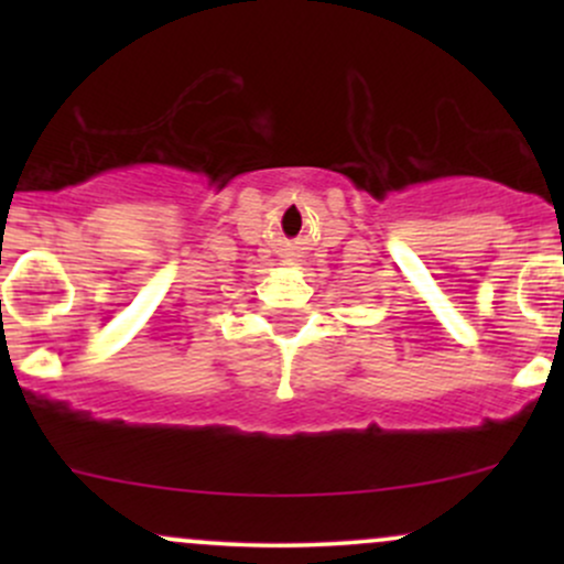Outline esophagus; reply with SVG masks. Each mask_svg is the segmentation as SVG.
<instances>
[{"label":"esophagus","mask_w":564,"mask_h":564,"mask_svg":"<svg viewBox=\"0 0 564 564\" xmlns=\"http://www.w3.org/2000/svg\"><path fill=\"white\" fill-rule=\"evenodd\" d=\"M281 257H283V260H286V262H289V260H294V257H296V246H286V249H283V254H281Z\"/></svg>","instance_id":"34e87169"}]
</instances>
